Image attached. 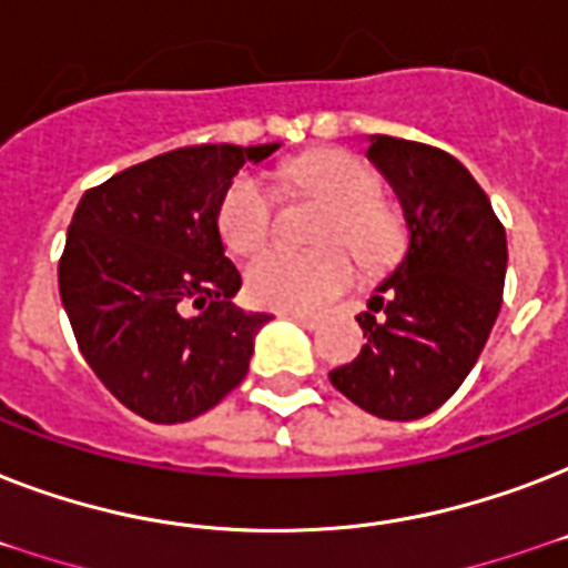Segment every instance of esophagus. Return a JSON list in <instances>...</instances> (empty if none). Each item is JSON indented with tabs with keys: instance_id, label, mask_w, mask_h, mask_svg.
Segmentation results:
<instances>
[{
	"instance_id": "esophagus-1",
	"label": "esophagus",
	"mask_w": 568,
	"mask_h": 568,
	"mask_svg": "<svg viewBox=\"0 0 568 568\" xmlns=\"http://www.w3.org/2000/svg\"><path fill=\"white\" fill-rule=\"evenodd\" d=\"M285 315H288L292 321H297V324L306 329H318L321 321H324L321 315H310V312H285Z\"/></svg>"
}]
</instances>
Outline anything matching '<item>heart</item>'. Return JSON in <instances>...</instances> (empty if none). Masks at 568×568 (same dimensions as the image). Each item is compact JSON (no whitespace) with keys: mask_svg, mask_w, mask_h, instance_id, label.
<instances>
[{"mask_svg":"<svg viewBox=\"0 0 568 568\" xmlns=\"http://www.w3.org/2000/svg\"><path fill=\"white\" fill-rule=\"evenodd\" d=\"M285 194L292 200H315L327 205L321 217L318 244H345L365 267L379 271L400 258L406 247V221L379 191L377 171L359 155L345 150L303 155L283 173ZM276 196L258 176H239L217 209V230L223 244L250 256L274 230ZM354 280L351 262L342 250L288 253L265 250L247 265L250 297L271 310H318Z\"/></svg>","mask_w":568,"mask_h":568,"instance_id":"obj_1","label":"heart"}]
</instances>
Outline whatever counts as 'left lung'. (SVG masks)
<instances>
[{
	"instance_id": "left-lung-1",
	"label": "left lung",
	"mask_w": 568,
	"mask_h": 568,
	"mask_svg": "<svg viewBox=\"0 0 568 568\" xmlns=\"http://www.w3.org/2000/svg\"><path fill=\"white\" fill-rule=\"evenodd\" d=\"M368 141V159L400 196L409 250L356 318L368 342L329 383L365 413L413 422L475 368L501 312L507 235L454 155L392 135Z\"/></svg>"
}]
</instances>
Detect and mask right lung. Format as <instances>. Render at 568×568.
Wrapping results in <instances>:
<instances>
[{
  "label": "right lung",
  "instance_id": "add662e5",
  "mask_svg": "<svg viewBox=\"0 0 568 568\" xmlns=\"http://www.w3.org/2000/svg\"><path fill=\"white\" fill-rule=\"evenodd\" d=\"M280 144L182 146L114 173L75 205L58 292L84 363L120 404L153 424L191 422L250 368L271 315L230 297L217 209L244 162Z\"/></svg>",
  "mask_w": 568,
  "mask_h": 568
}]
</instances>
